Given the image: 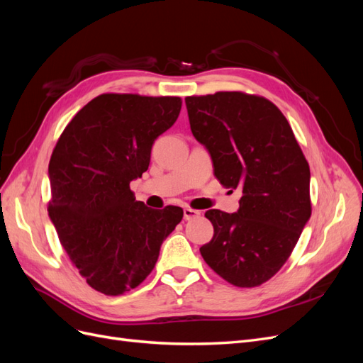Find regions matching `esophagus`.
<instances>
[{
	"instance_id": "1",
	"label": "esophagus",
	"mask_w": 363,
	"mask_h": 363,
	"mask_svg": "<svg viewBox=\"0 0 363 363\" xmlns=\"http://www.w3.org/2000/svg\"><path fill=\"white\" fill-rule=\"evenodd\" d=\"M201 215L200 211H195V208H191V207H184L183 208V216L186 221H189V219H194V218H199Z\"/></svg>"
}]
</instances>
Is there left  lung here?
I'll return each mask as SVG.
<instances>
[{"label": "left lung", "instance_id": "1", "mask_svg": "<svg viewBox=\"0 0 363 363\" xmlns=\"http://www.w3.org/2000/svg\"><path fill=\"white\" fill-rule=\"evenodd\" d=\"M184 103L216 179L242 194L238 212H206L213 238L201 256L235 286H259L284 265L309 221V163L288 119L265 98L216 92Z\"/></svg>", "mask_w": 363, "mask_h": 363}]
</instances>
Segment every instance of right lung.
I'll return each mask as SVG.
<instances>
[{
    "mask_svg": "<svg viewBox=\"0 0 363 363\" xmlns=\"http://www.w3.org/2000/svg\"><path fill=\"white\" fill-rule=\"evenodd\" d=\"M180 111L179 96L103 94L72 118L52 151L48 215L71 262L98 292L139 286L182 221V207L150 208L130 191Z\"/></svg>",
    "mask_w": 363,
    "mask_h": 363,
    "instance_id": "add662e5",
    "label": "right lung"
}]
</instances>
